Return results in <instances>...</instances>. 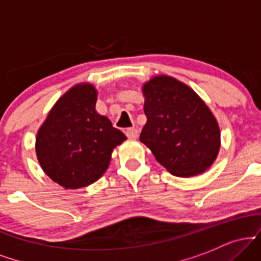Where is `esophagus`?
I'll return each mask as SVG.
<instances>
[{"mask_svg": "<svg viewBox=\"0 0 261 261\" xmlns=\"http://www.w3.org/2000/svg\"><path fill=\"white\" fill-rule=\"evenodd\" d=\"M126 136L128 137V139H136V137L139 136V131H137V128H135V127L127 128Z\"/></svg>", "mask_w": 261, "mask_h": 261, "instance_id": "34e87169", "label": "esophagus"}]
</instances>
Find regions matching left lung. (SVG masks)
I'll return each mask as SVG.
<instances>
[{"instance_id":"1","label":"left lung","mask_w":261,"mask_h":261,"mask_svg":"<svg viewBox=\"0 0 261 261\" xmlns=\"http://www.w3.org/2000/svg\"><path fill=\"white\" fill-rule=\"evenodd\" d=\"M147 122L140 141L175 176L201 174L216 160L220 127L199 95L168 76L143 86Z\"/></svg>"}]
</instances>
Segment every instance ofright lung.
Listing matches in <instances>:
<instances>
[{
    "label": "right lung",
    "instance_id": "obj_1",
    "mask_svg": "<svg viewBox=\"0 0 261 261\" xmlns=\"http://www.w3.org/2000/svg\"><path fill=\"white\" fill-rule=\"evenodd\" d=\"M92 85L72 87L58 100L39 128L35 151L47 176L66 189L97 181L110 163L113 149L126 136L95 112Z\"/></svg>",
    "mask_w": 261,
    "mask_h": 261
}]
</instances>
